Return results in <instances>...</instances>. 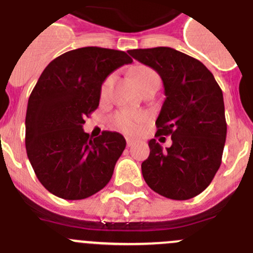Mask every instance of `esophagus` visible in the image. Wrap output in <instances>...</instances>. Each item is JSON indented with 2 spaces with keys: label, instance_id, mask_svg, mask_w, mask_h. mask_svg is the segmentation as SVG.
Returning a JSON list of instances; mask_svg holds the SVG:
<instances>
[{
  "label": "esophagus",
  "instance_id": "esophagus-1",
  "mask_svg": "<svg viewBox=\"0 0 253 253\" xmlns=\"http://www.w3.org/2000/svg\"><path fill=\"white\" fill-rule=\"evenodd\" d=\"M133 144H134V139L126 138V145H128V147H133Z\"/></svg>",
  "mask_w": 253,
  "mask_h": 253
}]
</instances>
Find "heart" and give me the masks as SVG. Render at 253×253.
Masks as SVG:
<instances>
[{"label":"heart","mask_w":253,"mask_h":253,"mask_svg":"<svg viewBox=\"0 0 253 253\" xmlns=\"http://www.w3.org/2000/svg\"><path fill=\"white\" fill-rule=\"evenodd\" d=\"M155 78H159L158 74L155 73L153 69L147 68V66H140L134 71V79L139 84V86L143 87L147 85L150 80ZM114 83V76L110 75L104 80L103 85L100 89L101 98L105 99L110 92L111 86ZM144 122V115L135 113V111L130 110H122L118 111L117 114L114 115V124L119 130L124 131L126 134H135L138 133L140 129V125Z\"/></svg>","instance_id":"1"}]
</instances>
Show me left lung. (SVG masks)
Instances as JSON below:
<instances>
[{
    "mask_svg": "<svg viewBox=\"0 0 253 253\" xmlns=\"http://www.w3.org/2000/svg\"><path fill=\"white\" fill-rule=\"evenodd\" d=\"M161 75L166 92L155 122L159 140L170 135L166 150L155 139L142 163L147 184L167 198L185 201L207 188L222 162L227 123L223 94L213 74L199 60L170 47L129 50Z\"/></svg>",
    "mask_w": 253,
    "mask_h": 253,
    "instance_id": "8db88e82",
    "label": "left lung"
}]
</instances>
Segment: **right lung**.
<instances>
[{
    "label": "right lung",
    "mask_w": 253,
    "mask_h": 253,
    "mask_svg": "<svg viewBox=\"0 0 253 253\" xmlns=\"http://www.w3.org/2000/svg\"><path fill=\"white\" fill-rule=\"evenodd\" d=\"M131 62L124 51L89 46L60 55L42 71L27 104L25 143L35 174L50 193L84 199L111 179L124 136L105 130L92 139L83 124L99 106L106 76Z\"/></svg>",
    "instance_id": "right-lung-1"
}]
</instances>
